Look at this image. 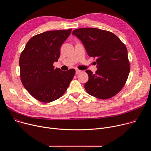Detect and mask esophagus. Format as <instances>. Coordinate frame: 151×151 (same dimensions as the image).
<instances>
[{
	"mask_svg": "<svg viewBox=\"0 0 151 151\" xmlns=\"http://www.w3.org/2000/svg\"><path fill=\"white\" fill-rule=\"evenodd\" d=\"M81 72V70H78V69H76V74H78V73H80Z\"/></svg>",
	"mask_w": 151,
	"mask_h": 151,
	"instance_id": "obj_1",
	"label": "esophagus"
}]
</instances>
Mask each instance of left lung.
<instances>
[{"mask_svg":"<svg viewBox=\"0 0 151 151\" xmlns=\"http://www.w3.org/2000/svg\"><path fill=\"white\" fill-rule=\"evenodd\" d=\"M72 35L80 39L88 55L96 57L97 70H87L89 79L85 89L100 99H109L118 93L130 73V63L125 45L113 33L96 28H81Z\"/></svg>","mask_w":151,"mask_h":151,"instance_id":"1","label":"left lung"}]
</instances>
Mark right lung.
I'll use <instances>...</instances> for the list:
<instances>
[{"instance_id": "add662e5", "label": "right lung", "mask_w": 151, "mask_h": 151, "mask_svg": "<svg viewBox=\"0 0 151 151\" xmlns=\"http://www.w3.org/2000/svg\"><path fill=\"white\" fill-rule=\"evenodd\" d=\"M71 32V29L52 30L35 35L20 55L21 82L26 90L41 102L49 103L61 97L73 78L75 69L62 71L53 66Z\"/></svg>"}]
</instances>
